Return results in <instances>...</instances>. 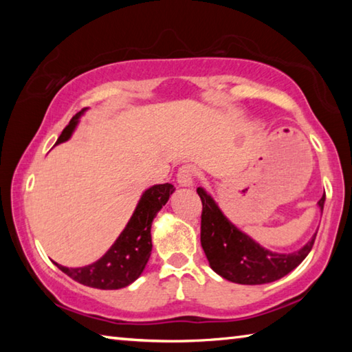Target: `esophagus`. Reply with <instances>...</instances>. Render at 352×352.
I'll return each mask as SVG.
<instances>
[{"instance_id":"1","label":"esophagus","mask_w":352,"mask_h":352,"mask_svg":"<svg viewBox=\"0 0 352 352\" xmlns=\"http://www.w3.org/2000/svg\"><path fill=\"white\" fill-rule=\"evenodd\" d=\"M194 178H195V172L190 166H182L180 170L177 174V182L180 186H192L194 184Z\"/></svg>"}]
</instances>
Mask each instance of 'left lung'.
I'll return each instance as SVG.
<instances>
[{"mask_svg":"<svg viewBox=\"0 0 352 352\" xmlns=\"http://www.w3.org/2000/svg\"><path fill=\"white\" fill-rule=\"evenodd\" d=\"M201 199L200 242L211 269L225 279L237 284L258 285L281 279L305 261L315 242L312 239L294 253H275L259 245L242 233L220 211L216 201L204 188H197ZM326 195L318 200L323 212Z\"/></svg>","mask_w":352,"mask_h":352,"instance_id":"left-lung-1","label":"left lung"}]
</instances>
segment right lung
Instances as JSON below:
<instances>
[{
  "label": "right lung",
  "mask_w": 352,
  "mask_h": 352,
  "mask_svg": "<svg viewBox=\"0 0 352 352\" xmlns=\"http://www.w3.org/2000/svg\"><path fill=\"white\" fill-rule=\"evenodd\" d=\"M85 110L87 109H83L73 116L68 126L63 129L62 135L58 136L56 144H60V142L71 138L77 122H79V118ZM174 190L175 188L170 183L155 184V186L144 190L126 228L122 230V233L119 234L115 243L109 248V252L96 262L85 267H77V269L63 267L57 262L56 265L63 273H67L69 278H73L74 281L88 285V287L102 290L127 287L129 284H132L135 279L140 278L148 258H151V228L153 217L168 204L170 194Z\"/></svg>",
  "instance_id": "right-lung-1"
}]
</instances>
